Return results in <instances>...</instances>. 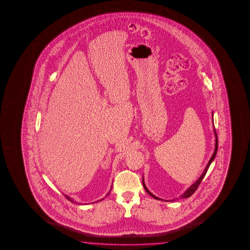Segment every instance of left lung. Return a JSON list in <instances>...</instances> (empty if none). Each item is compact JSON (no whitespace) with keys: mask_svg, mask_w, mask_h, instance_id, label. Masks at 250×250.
I'll return each instance as SVG.
<instances>
[{"mask_svg":"<svg viewBox=\"0 0 250 250\" xmlns=\"http://www.w3.org/2000/svg\"><path fill=\"white\" fill-rule=\"evenodd\" d=\"M213 121V120H212ZM214 134H215V148H214V152H213V154H212V157L210 158V160H209V162H208V165H207V167L205 168V169H204L203 173L201 174V176L199 177V178H198V180L196 181V182L193 184V185H191L188 189H187L184 193H183L182 195H181V197L180 198H183V199H186V198H189L190 196H191V195L193 194L195 192V190H197V188L199 187V184L201 183V181L203 180L204 177L206 176V174H207V172H208V168H209V166H210V165L212 164V162L213 161V159H214V157H215L216 154H217V150H218V136H217V133H216V130L214 129ZM143 185H144V189H145V190L148 192V194L150 195L151 197H153L154 199H159V200H162L161 199H159L158 197H156L155 195H153L149 190H148V188L146 187V186H145V184H144V178H143ZM175 199H170L169 201H174ZM165 201H169V200H165Z\"/></svg>","mask_w":250,"mask_h":250,"instance_id":"1","label":"left lung"}]
</instances>
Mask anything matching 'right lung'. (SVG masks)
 <instances>
[{"label": "right lung", "mask_w": 250, "mask_h": 250, "mask_svg": "<svg viewBox=\"0 0 250 250\" xmlns=\"http://www.w3.org/2000/svg\"><path fill=\"white\" fill-rule=\"evenodd\" d=\"M111 189H112V187H111ZM110 191H111V190H109V192H110ZM109 192H108V193H107V194H106V196H108V194H109ZM64 196H65V198H66V199H67L68 200H70V201H71V202H72V203H73V199H71V198H70V197H69V196H67V195H64ZM103 199H101V200H103ZM101 200H100V201H101Z\"/></svg>", "instance_id": "obj_1"}]
</instances>
